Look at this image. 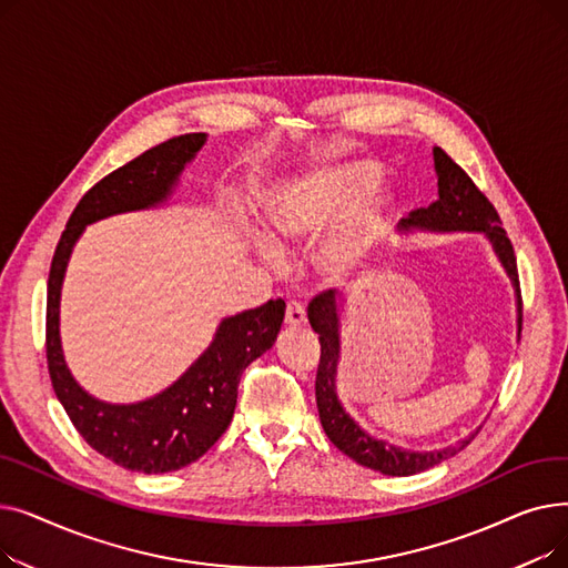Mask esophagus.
<instances>
[{
  "instance_id": "obj_1",
  "label": "esophagus",
  "mask_w": 568,
  "mask_h": 568,
  "mask_svg": "<svg viewBox=\"0 0 568 568\" xmlns=\"http://www.w3.org/2000/svg\"><path fill=\"white\" fill-rule=\"evenodd\" d=\"M285 322L290 326H304L306 324V308L300 302H290L285 308Z\"/></svg>"
}]
</instances>
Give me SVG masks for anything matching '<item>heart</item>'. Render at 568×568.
I'll return each instance as SVG.
<instances>
[{"label":"heart","mask_w":568,"mask_h":568,"mask_svg":"<svg viewBox=\"0 0 568 568\" xmlns=\"http://www.w3.org/2000/svg\"><path fill=\"white\" fill-rule=\"evenodd\" d=\"M379 184V172L368 161H341L311 170L287 189L268 225V248L290 253L313 242L326 227L317 255V268L329 281H345L359 268L377 239L389 212V195Z\"/></svg>","instance_id":"b5f03b06"}]
</instances>
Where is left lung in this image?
I'll return each instance as SVG.
<instances>
[{
  "instance_id": "left-lung-1",
  "label": "left lung",
  "mask_w": 568,
  "mask_h": 568,
  "mask_svg": "<svg viewBox=\"0 0 568 568\" xmlns=\"http://www.w3.org/2000/svg\"><path fill=\"white\" fill-rule=\"evenodd\" d=\"M435 172H437V193L439 197L424 209H416L409 219L400 221L403 232H484L490 242L499 264L504 266L506 276L511 278L516 292V311H518V338L523 329V300L518 283V266L514 246L506 236L501 221L488 197L474 186L467 172L446 156L439 146L433 149ZM308 322L313 332L320 336V366L315 377V398L322 428L334 442V446L356 460L359 465L382 471L386 476H412L426 471L442 460L456 456L474 439H460L454 446H444L437 452H409L400 449L396 444L373 437L359 424H356L349 412L343 407L336 389V375L341 362V306L336 304V292H322L308 306Z\"/></svg>"
}]
</instances>
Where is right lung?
Here are the masks:
<instances>
[{
  "label": "right lung",
  "mask_w": 568,
  "mask_h": 568,
  "mask_svg": "<svg viewBox=\"0 0 568 568\" xmlns=\"http://www.w3.org/2000/svg\"><path fill=\"white\" fill-rule=\"evenodd\" d=\"M204 142L206 133L172 138L103 176L73 209L50 266L45 354L52 389L84 442L131 471H174L212 449L232 422L242 373L272 349L285 317L283 300H268L260 308L223 317L214 341L186 373L161 394L138 403L119 405L94 398L67 366L59 336V302L75 242L97 221L165 204Z\"/></svg>",
  "instance_id": "1"
}]
</instances>
